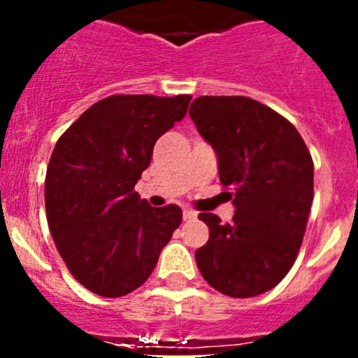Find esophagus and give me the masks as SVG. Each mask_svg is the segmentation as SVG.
<instances>
[{
    "mask_svg": "<svg viewBox=\"0 0 358 358\" xmlns=\"http://www.w3.org/2000/svg\"><path fill=\"white\" fill-rule=\"evenodd\" d=\"M195 217H197V213H195L194 210H189V208H185V210H182V218H185V220H194Z\"/></svg>",
    "mask_w": 358,
    "mask_h": 358,
    "instance_id": "esophagus-1",
    "label": "esophagus"
}]
</instances>
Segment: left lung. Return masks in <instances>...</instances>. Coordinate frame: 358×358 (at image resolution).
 Instances as JSON below:
<instances>
[{
	"label": "left lung",
	"mask_w": 358,
	"mask_h": 358,
	"mask_svg": "<svg viewBox=\"0 0 358 358\" xmlns=\"http://www.w3.org/2000/svg\"><path fill=\"white\" fill-rule=\"evenodd\" d=\"M199 134L217 154L235 215L195 251L202 278L231 297L274 289L296 262L314 199V163L292 123L248 96H199L189 106Z\"/></svg>",
	"instance_id": "obj_1"
}]
</instances>
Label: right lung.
<instances>
[{
	"label": "right lung",
	"instance_id": "obj_1",
	"mask_svg": "<svg viewBox=\"0 0 358 358\" xmlns=\"http://www.w3.org/2000/svg\"><path fill=\"white\" fill-rule=\"evenodd\" d=\"M189 94L107 96L59 138L44 182L46 217L73 278L103 297L141 287L182 220L134 192L154 145L186 115Z\"/></svg>",
	"mask_w": 358,
	"mask_h": 358
}]
</instances>
